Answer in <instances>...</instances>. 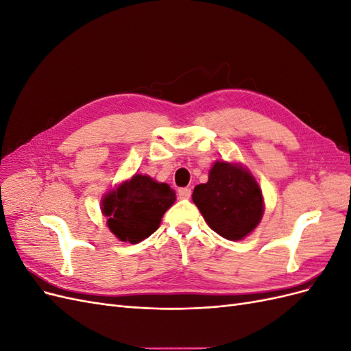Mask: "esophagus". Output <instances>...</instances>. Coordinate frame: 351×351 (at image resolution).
<instances>
[{
	"label": "esophagus",
	"mask_w": 351,
	"mask_h": 351,
	"mask_svg": "<svg viewBox=\"0 0 351 351\" xmlns=\"http://www.w3.org/2000/svg\"><path fill=\"white\" fill-rule=\"evenodd\" d=\"M190 196H192V190H190L189 187H183V189L178 190V197L180 199L187 200Z\"/></svg>",
	"instance_id": "1"
}]
</instances>
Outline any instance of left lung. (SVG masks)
<instances>
[{
    "mask_svg": "<svg viewBox=\"0 0 351 351\" xmlns=\"http://www.w3.org/2000/svg\"><path fill=\"white\" fill-rule=\"evenodd\" d=\"M193 202L206 224L227 240H241L252 232L263 214L259 184L247 169L215 162L209 180L193 190Z\"/></svg>",
    "mask_w": 351,
    "mask_h": 351,
    "instance_id": "1",
    "label": "left lung"
}]
</instances>
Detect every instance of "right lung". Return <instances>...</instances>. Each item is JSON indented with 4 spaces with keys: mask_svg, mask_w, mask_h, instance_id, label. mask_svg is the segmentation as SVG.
Here are the masks:
<instances>
[{
    "mask_svg": "<svg viewBox=\"0 0 351 351\" xmlns=\"http://www.w3.org/2000/svg\"><path fill=\"white\" fill-rule=\"evenodd\" d=\"M174 200L176 192L167 183L136 174L104 197L102 214L117 239L136 244L158 230Z\"/></svg>",
    "mask_w": 351,
    "mask_h": 351,
    "instance_id": "add662e5",
    "label": "right lung"
}]
</instances>
